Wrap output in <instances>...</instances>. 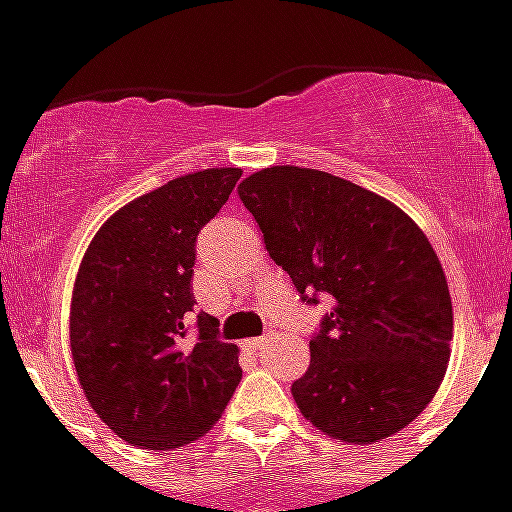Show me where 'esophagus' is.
<instances>
[{"instance_id": "esophagus-1", "label": "esophagus", "mask_w": 512, "mask_h": 512, "mask_svg": "<svg viewBox=\"0 0 512 512\" xmlns=\"http://www.w3.org/2000/svg\"><path fill=\"white\" fill-rule=\"evenodd\" d=\"M265 342H268V337H255V340L247 342V348H250V350H257V348H262V345H265Z\"/></svg>"}]
</instances>
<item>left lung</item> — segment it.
<instances>
[{
	"mask_svg": "<svg viewBox=\"0 0 512 512\" xmlns=\"http://www.w3.org/2000/svg\"><path fill=\"white\" fill-rule=\"evenodd\" d=\"M265 250L332 311L293 381L301 415L353 446L407 428L443 384L453 306L433 244L399 206L330 172L278 164L237 188ZM312 296L309 297L308 293Z\"/></svg>",
	"mask_w": 512,
	"mask_h": 512,
	"instance_id": "left-lung-1",
	"label": "left lung"
}]
</instances>
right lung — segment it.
<instances>
[{"label":"right lung","mask_w":512,"mask_h":512,"mask_svg":"<svg viewBox=\"0 0 512 512\" xmlns=\"http://www.w3.org/2000/svg\"><path fill=\"white\" fill-rule=\"evenodd\" d=\"M239 167H211L133 198L97 229L71 291V358L84 397L118 438L149 451L198 441L242 379L239 348L193 311L195 237L229 201Z\"/></svg>","instance_id":"add662e5"}]
</instances>
